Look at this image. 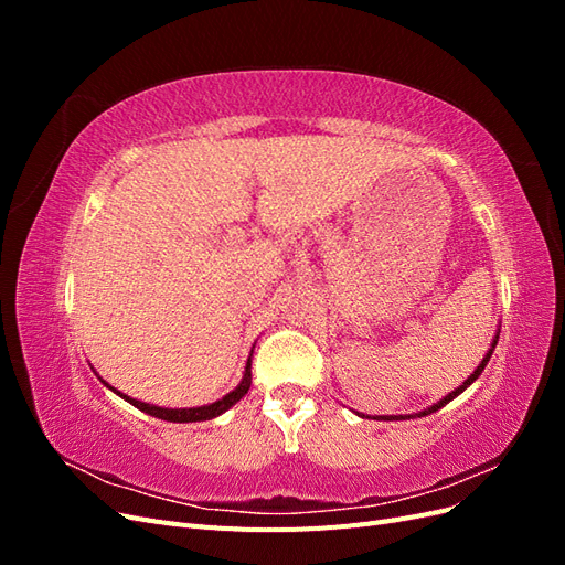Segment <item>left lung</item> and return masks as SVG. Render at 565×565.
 Returning <instances> with one entry per match:
<instances>
[{
  "mask_svg": "<svg viewBox=\"0 0 565 565\" xmlns=\"http://www.w3.org/2000/svg\"><path fill=\"white\" fill-rule=\"evenodd\" d=\"M498 339H500V332H494V337H492V341H490V349H488V353L483 355V361L478 363V367L469 374V377L461 382L452 393H448L446 398H440L438 403H434L431 407H426V409H419V413H413V415H380V417H374V419H384V422H398V419H415V417H426V415H431V413H436V409H440L443 405H448L452 398H457L459 393H465V388H469L478 377H481V372L486 370V365H488V361H490V355H492V351H494V347H498ZM361 417H365V415H361Z\"/></svg>",
  "mask_w": 565,
  "mask_h": 565,
  "instance_id": "left-lung-1",
  "label": "left lung"
}]
</instances>
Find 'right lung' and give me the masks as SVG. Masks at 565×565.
I'll return each instance as SVG.
<instances>
[{
    "label": "right lung",
    "mask_w": 565,
    "mask_h": 565,
    "mask_svg": "<svg viewBox=\"0 0 565 565\" xmlns=\"http://www.w3.org/2000/svg\"><path fill=\"white\" fill-rule=\"evenodd\" d=\"M254 351V349H252ZM100 380V377H98ZM104 382L113 393H117L119 398H125L127 403H131L134 407H139L141 413H146V415H150V417H158V419H164V422H179V424H185V422H204V419H214V417H218V415H224L226 409H231L237 401H241L245 393L249 391V386H252V353H249V358H247V363H245V372H243V380H241V384H237L231 393H226L224 398H218V401H214V403H210V405H200V407H160V405H150V403H143V401H136V398H131V396H127V393H122V391H117L115 386H110L106 380H100Z\"/></svg>",
    "instance_id": "add662e5"
}]
</instances>
